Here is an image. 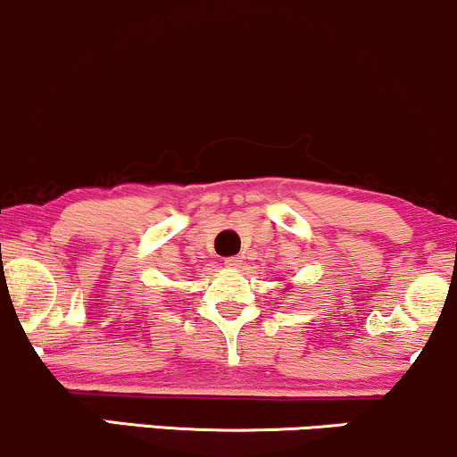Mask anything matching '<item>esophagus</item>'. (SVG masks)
<instances>
[{
    "instance_id": "obj_1",
    "label": "esophagus",
    "mask_w": 457,
    "mask_h": 457,
    "mask_svg": "<svg viewBox=\"0 0 457 457\" xmlns=\"http://www.w3.org/2000/svg\"><path fill=\"white\" fill-rule=\"evenodd\" d=\"M224 262H227V267H230V270H239V267L244 265V261H241L239 256H228Z\"/></svg>"
}]
</instances>
